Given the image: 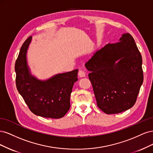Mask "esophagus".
<instances>
[{
    "label": "esophagus",
    "mask_w": 153,
    "mask_h": 153,
    "mask_svg": "<svg viewBox=\"0 0 153 153\" xmlns=\"http://www.w3.org/2000/svg\"><path fill=\"white\" fill-rule=\"evenodd\" d=\"M78 75L80 77H85V73L84 71H83L82 70H79Z\"/></svg>",
    "instance_id": "esophagus-1"
}]
</instances>
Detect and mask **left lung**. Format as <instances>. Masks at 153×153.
<instances>
[{"mask_svg":"<svg viewBox=\"0 0 153 153\" xmlns=\"http://www.w3.org/2000/svg\"><path fill=\"white\" fill-rule=\"evenodd\" d=\"M142 64L129 33L123 34L118 43L106 45L85 63L97 105L103 112L121 113L135 105L143 80Z\"/></svg>","mask_w":153,"mask_h":153,"instance_id":"obj_1","label":"left lung"}]
</instances>
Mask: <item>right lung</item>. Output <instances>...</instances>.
<instances>
[{"label":"right lung","instance_id":"add662e5","mask_svg":"<svg viewBox=\"0 0 153 153\" xmlns=\"http://www.w3.org/2000/svg\"><path fill=\"white\" fill-rule=\"evenodd\" d=\"M29 37L20 50L15 62L16 85L31 112L46 118H61L70 108V95L78 80V69L59 73L47 80L32 76L27 61V52L31 42Z\"/></svg>","mask_w":153,"mask_h":153}]
</instances>
